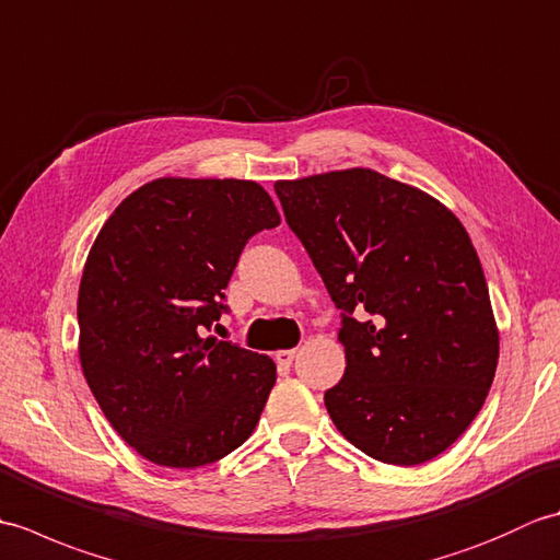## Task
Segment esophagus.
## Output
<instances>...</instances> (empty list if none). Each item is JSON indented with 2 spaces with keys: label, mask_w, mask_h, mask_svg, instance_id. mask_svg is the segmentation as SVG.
<instances>
[{
  "label": "esophagus",
  "mask_w": 560,
  "mask_h": 560,
  "mask_svg": "<svg viewBox=\"0 0 560 560\" xmlns=\"http://www.w3.org/2000/svg\"><path fill=\"white\" fill-rule=\"evenodd\" d=\"M295 353H299L295 349H283V351H277V353H273V359H277V363H279V365L289 368V365L293 363V359H295Z\"/></svg>",
  "instance_id": "obj_1"
}]
</instances>
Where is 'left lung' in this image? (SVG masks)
Masks as SVG:
<instances>
[{
	"instance_id": "1",
	"label": "left lung",
	"mask_w": 560,
	"mask_h": 560,
	"mask_svg": "<svg viewBox=\"0 0 560 560\" xmlns=\"http://www.w3.org/2000/svg\"><path fill=\"white\" fill-rule=\"evenodd\" d=\"M273 189L341 311L347 371L325 392L331 421L385 464L438 457L477 419L498 365L469 233L431 195L371 168Z\"/></svg>"
}]
</instances>
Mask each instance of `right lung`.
I'll use <instances>...</instances> for the list:
<instances>
[{
  "label": "right lung",
  "instance_id": "1",
  "mask_svg": "<svg viewBox=\"0 0 560 560\" xmlns=\"http://www.w3.org/2000/svg\"><path fill=\"white\" fill-rule=\"evenodd\" d=\"M281 223L253 180L159 177L117 207L79 287L83 377L127 445L159 467L195 469L253 435L277 365L205 337L255 233Z\"/></svg>",
  "mask_w": 560,
  "mask_h": 560
}]
</instances>
